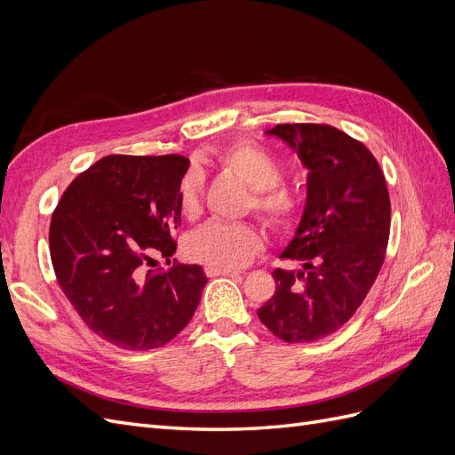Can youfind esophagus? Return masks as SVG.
Here are the masks:
<instances>
[{
	"mask_svg": "<svg viewBox=\"0 0 455 455\" xmlns=\"http://www.w3.org/2000/svg\"><path fill=\"white\" fill-rule=\"evenodd\" d=\"M204 273H206V277H220V275H224V277H233V275H237V271H233V269H222V267H214V266L204 267Z\"/></svg>",
	"mask_w": 455,
	"mask_h": 455,
	"instance_id": "34e87169",
	"label": "esophagus"
}]
</instances>
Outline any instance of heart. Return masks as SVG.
Returning <instances> with one entry per match:
<instances>
[{
  "label": "heart",
  "mask_w": 455,
  "mask_h": 455,
  "mask_svg": "<svg viewBox=\"0 0 455 455\" xmlns=\"http://www.w3.org/2000/svg\"><path fill=\"white\" fill-rule=\"evenodd\" d=\"M220 167L233 172L252 189L251 206L254 212L273 229H286L299 212V197L292 188L279 184L283 178V163L269 149L254 142H237L216 156ZM203 178L197 171L184 176L180 184V209L184 216L194 218L201 209ZM261 239L249 224L209 222L191 233L188 239V254L201 264L235 269L254 258Z\"/></svg>",
  "instance_id": "heart-1"
}]
</instances>
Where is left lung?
Here are the masks:
<instances>
[{"label":"left lung","mask_w":455,"mask_h":455,"mask_svg":"<svg viewBox=\"0 0 455 455\" xmlns=\"http://www.w3.org/2000/svg\"><path fill=\"white\" fill-rule=\"evenodd\" d=\"M291 146L307 172L298 229L281 258L301 269H275V294L258 309L273 336L309 343L334 334L359 309L383 266L391 228L385 176L368 148L316 123L267 131Z\"/></svg>","instance_id":"1"}]
</instances>
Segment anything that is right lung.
I'll use <instances>...</instances> for the list:
<instances>
[{"label": "right lung", "mask_w": 455, "mask_h": 455, "mask_svg": "<svg viewBox=\"0 0 455 455\" xmlns=\"http://www.w3.org/2000/svg\"><path fill=\"white\" fill-rule=\"evenodd\" d=\"M182 156H108L68 186L51 218L57 281L96 336L119 349L164 346L194 316L206 275L171 264L182 224Z\"/></svg>", "instance_id": "right-lung-1"}]
</instances>
